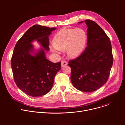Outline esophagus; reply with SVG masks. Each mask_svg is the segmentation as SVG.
Wrapping results in <instances>:
<instances>
[{
	"label": "esophagus",
	"mask_w": 125,
	"mask_h": 125,
	"mask_svg": "<svg viewBox=\"0 0 125 125\" xmlns=\"http://www.w3.org/2000/svg\"><path fill=\"white\" fill-rule=\"evenodd\" d=\"M67 64H68V63H67V62L66 61L62 60V61H61V66H62V67H64V66L67 65Z\"/></svg>",
	"instance_id": "esophagus-1"
}]
</instances>
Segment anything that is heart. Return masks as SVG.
<instances>
[{
  "label": "heart",
  "instance_id": "obj_1",
  "mask_svg": "<svg viewBox=\"0 0 125 125\" xmlns=\"http://www.w3.org/2000/svg\"><path fill=\"white\" fill-rule=\"evenodd\" d=\"M86 40V33L82 29H63L53 38V43L56 49L53 48L52 51L58 53V50L67 49L68 57L76 59L82 54Z\"/></svg>",
  "mask_w": 125,
  "mask_h": 125
}]
</instances>
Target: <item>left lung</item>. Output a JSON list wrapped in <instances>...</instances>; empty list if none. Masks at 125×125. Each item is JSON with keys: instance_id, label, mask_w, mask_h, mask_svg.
Here are the masks:
<instances>
[{"instance_id": "obj_1", "label": "left lung", "mask_w": 125, "mask_h": 125, "mask_svg": "<svg viewBox=\"0 0 125 125\" xmlns=\"http://www.w3.org/2000/svg\"><path fill=\"white\" fill-rule=\"evenodd\" d=\"M87 46L77 58L69 62L71 80L78 90L92 92L104 85L108 79L113 57L110 40L94 21L86 20Z\"/></svg>"}]
</instances>
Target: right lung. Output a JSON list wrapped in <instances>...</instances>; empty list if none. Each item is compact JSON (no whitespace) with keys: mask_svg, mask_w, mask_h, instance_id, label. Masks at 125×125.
<instances>
[{"mask_svg":"<svg viewBox=\"0 0 125 125\" xmlns=\"http://www.w3.org/2000/svg\"><path fill=\"white\" fill-rule=\"evenodd\" d=\"M56 29L33 25L15 46L11 59L14 81L17 86L30 96L39 97L47 94L61 69V62L52 63L45 54V51L49 50V35ZM33 41H37L42 47L35 50L31 44Z\"/></svg>","mask_w":125,"mask_h":125,"instance_id":"add662e5","label":"right lung"}]
</instances>
